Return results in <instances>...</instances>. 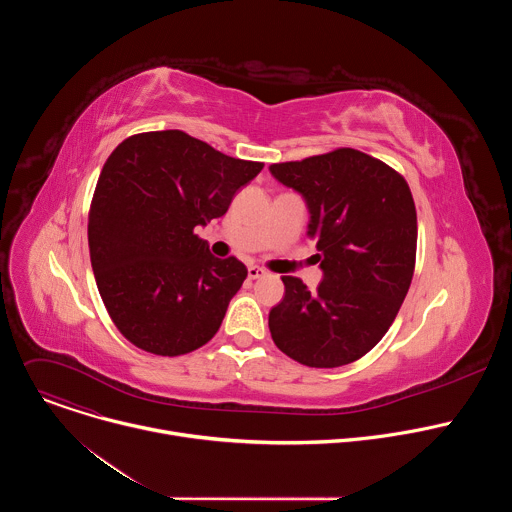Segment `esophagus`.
I'll use <instances>...</instances> for the list:
<instances>
[{"instance_id": "34e87169", "label": "esophagus", "mask_w": 512, "mask_h": 512, "mask_svg": "<svg viewBox=\"0 0 512 512\" xmlns=\"http://www.w3.org/2000/svg\"><path fill=\"white\" fill-rule=\"evenodd\" d=\"M265 275H267V271L263 267H259V265L249 267V279H259V277H265Z\"/></svg>"}]
</instances>
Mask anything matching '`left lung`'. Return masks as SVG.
Segmentation results:
<instances>
[{
  "mask_svg": "<svg viewBox=\"0 0 512 512\" xmlns=\"http://www.w3.org/2000/svg\"><path fill=\"white\" fill-rule=\"evenodd\" d=\"M310 208L324 279L310 291L283 275V300L269 312L275 346L314 369L350 364L379 344L413 279L417 212L405 178L352 148L271 164Z\"/></svg>",
  "mask_w": 512,
  "mask_h": 512,
  "instance_id": "obj_1",
  "label": "left lung"
}]
</instances>
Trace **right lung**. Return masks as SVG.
<instances>
[{
	"label": "right lung",
	"instance_id": "obj_1",
	"mask_svg": "<svg viewBox=\"0 0 512 512\" xmlns=\"http://www.w3.org/2000/svg\"><path fill=\"white\" fill-rule=\"evenodd\" d=\"M263 170L178 129L123 139L107 158L89 210V251L101 300L137 348L180 356L221 328L247 267L218 259L194 233L223 216Z\"/></svg>",
	"mask_w": 512,
	"mask_h": 512
}]
</instances>
